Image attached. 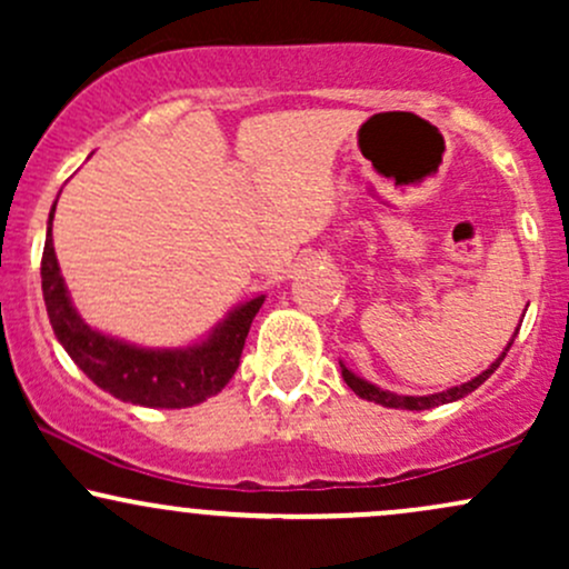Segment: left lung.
Returning a JSON list of instances; mask_svg holds the SVG:
<instances>
[{
  "instance_id": "8db88e82",
  "label": "left lung",
  "mask_w": 569,
  "mask_h": 569,
  "mask_svg": "<svg viewBox=\"0 0 569 569\" xmlns=\"http://www.w3.org/2000/svg\"><path fill=\"white\" fill-rule=\"evenodd\" d=\"M516 335H519V329H516ZM516 335H513V337H516ZM513 337H511V342L506 345V350H502L500 356L495 358L492 367H489L487 371H481V375H479V377H473V380H468V382L457 385V388L441 390V393H433V396H398V393H390V390L377 388V385H371V382H367V380H361V377H358V375H352V371H350L348 367H345V363H339V367H342V377H345V382H348V388L352 390V393L361 396V398H367V401L382 403V407H390V409H411V411L433 409V407H441V403L460 401L462 396L473 393V390L479 388V385H485L487 377L492 375V371L498 369L500 363H502V358H506V352L511 350Z\"/></svg>"
}]
</instances>
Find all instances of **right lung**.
<instances>
[{
	"instance_id": "right-lung-1",
	"label": "right lung",
	"mask_w": 569,
	"mask_h": 569,
	"mask_svg": "<svg viewBox=\"0 0 569 569\" xmlns=\"http://www.w3.org/2000/svg\"><path fill=\"white\" fill-rule=\"evenodd\" d=\"M53 211L42 251V293L50 326L71 361L114 398L152 409H184L221 393L240 363L248 329L264 305L262 297L234 307L202 342L189 348H139L101 335L71 305L53 248Z\"/></svg>"
}]
</instances>
